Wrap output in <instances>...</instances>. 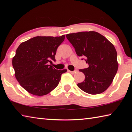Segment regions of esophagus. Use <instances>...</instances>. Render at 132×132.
I'll return each instance as SVG.
<instances>
[{
	"label": "esophagus",
	"instance_id": "esophagus-1",
	"mask_svg": "<svg viewBox=\"0 0 132 132\" xmlns=\"http://www.w3.org/2000/svg\"><path fill=\"white\" fill-rule=\"evenodd\" d=\"M68 71H69V73H70L71 74H72V75H74L75 73H76V71H70V70H68Z\"/></svg>",
	"mask_w": 132,
	"mask_h": 132
}]
</instances>
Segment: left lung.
<instances>
[{"instance_id": "1", "label": "left lung", "mask_w": 132, "mask_h": 132, "mask_svg": "<svg viewBox=\"0 0 132 132\" xmlns=\"http://www.w3.org/2000/svg\"><path fill=\"white\" fill-rule=\"evenodd\" d=\"M79 56L86 57L89 67L80 69L85 80L77 86L90 94L103 93L113 81L118 69L115 46L95 31H82L66 35Z\"/></svg>"}]
</instances>
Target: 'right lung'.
Here are the masks:
<instances>
[{
  "instance_id": "right-lung-1",
  "label": "right lung",
  "mask_w": 132,
  "mask_h": 132,
  "mask_svg": "<svg viewBox=\"0 0 132 132\" xmlns=\"http://www.w3.org/2000/svg\"><path fill=\"white\" fill-rule=\"evenodd\" d=\"M65 36H37L22 42L13 57L15 77L24 89L34 95L48 94L56 87L66 69L56 70L49 64L55 61L57 48Z\"/></svg>"
}]
</instances>
